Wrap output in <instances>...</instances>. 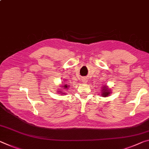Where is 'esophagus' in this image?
Listing matches in <instances>:
<instances>
[{
    "label": "esophagus",
    "instance_id": "obj_1",
    "mask_svg": "<svg viewBox=\"0 0 149 149\" xmlns=\"http://www.w3.org/2000/svg\"><path fill=\"white\" fill-rule=\"evenodd\" d=\"M83 82H84V83H86V82H87V81H86V79H83Z\"/></svg>",
    "mask_w": 149,
    "mask_h": 149
}]
</instances>
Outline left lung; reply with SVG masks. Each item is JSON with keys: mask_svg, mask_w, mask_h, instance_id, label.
I'll list each match as a JSON object with an SVG mask.
<instances>
[{"mask_svg": "<svg viewBox=\"0 0 149 149\" xmlns=\"http://www.w3.org/2000/svg\"><path fill=\"white\" fill-rule=\"evenodd\" d=\"M109 94H110V92L108 90L107 88H106V87H103V89H102V94H101V95L104 97H106V96H108Z\"/></svg>", "mask_w": 149, "mask_h": 149, "instance_id": "left-lung-1", "label": "left lung"}]
</instances>
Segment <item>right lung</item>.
<instances>
[{
  "label": "right lung",
  "mask_w": 149,
  "mask_h": 149,
  "mask_svg": "<svg viewBox=\"0 0 149 149\" xmlns=\"http://www.w3.org/2000/svg\"><path fill=\"white\" fill-rule=\"evenodd\" d=\"M63 87H64V88H67V87H68V86H67V85H65V86H63Z\"/></svg>",
  "instance_id": "obj_1"
}]
</instances>
